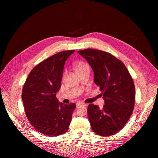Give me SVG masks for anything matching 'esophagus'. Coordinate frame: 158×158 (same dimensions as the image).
<instances>
[{"label": "esophagus", "instance_id": "1", "mask_svg": "<svg viewBox=\"0 0 158 158\" xmlns=\"http://www.w3.org/2000/svg\"><path fill=\"white\" fill-rule=\"evenodd\" d=\"M76 106H77V107H80V106H86L87 105H86L85 104V103H82V102H78L77 103Z\"/></svg>", "mask_w": 158, "mask_h": 158}]
</instances>
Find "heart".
Returning <instances> with one entry per match:
<instances>
[{"label":"heart","mask_w":158,"mask_h":158,"mask_svg":"<svg viewBox=\"0 0 158 158\" xmlns=\"http://www.w3.org/2000/svg\"><path fill=\"white\" fill-rule=\"evenodd\" d=\"M87 67H89V66L85 63L82 62V61L78 62L75 64V69H76L77 72L82 69H83V68H87Z\"/></svg>","instance_id":"b5f03b06"}]
</instances>
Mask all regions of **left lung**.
I'll return each instance as SVG.
<instances>
[{"label": "left lung", "instance_id": "left-lung-1", "mask_svg": "<svg viewBox=\"0 0 158 158\" xmlns=\"http://www.w3.org/2000/svg\"><path fill=\"white\" fill-rule=\"evenodd\" d=\"M78 52L91 66L94 82L104 100L102 109L94 104L88 106L92 129L99 135H113L125 125L134 108L133 79L125 64L110 53L92 48Z\"/></svg>", "mask_w": 158, "mask_h": 158}]
</instances>
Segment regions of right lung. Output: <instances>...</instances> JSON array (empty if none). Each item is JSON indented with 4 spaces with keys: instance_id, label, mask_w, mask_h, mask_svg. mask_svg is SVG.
Listing matches in <instances>:
<instances>
[{
    "instance_id": "obj_1",
    "label": "right lung",
    "mask_w": 158,
    "mask_h": 158,
    "mask_svg": "<svg viewBox=\"0 0 158 158\" xmlns=\"http://www.w3.org/2000/svg\"><path fill=\"white\" fill-rule=\"evenodd\" d=\"M74 52L62 51L43 60L31 71L23 85L21 97L26 116L33 127L45 135H62L70 125L76 105L59 102L56 94L66 60Z\"/></svg>"
}]
</instances>
